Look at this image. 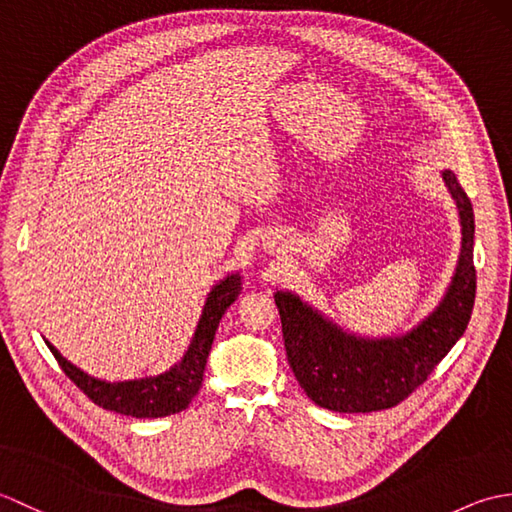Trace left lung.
<instances>
[{
    "mask_svg": "<svg viewBox=\"0 0 512 512\" xmlns=\"http://www.w3.org/2000/svg\"><path fill=\"white\" fill-rule=\"evenodd\" d=\"M442 180L458 206L462 246L444 297L411 330L361 336L341 328L297 292H275L288 363L314 405L339 413L394 407L427 380L464 334L475 303V217L455 173L444 169Z\"/></svg>",
    "mask_w": 512,
    "mask_h": 512,
    "instance_id": "8db88e82",
    "label": "left lung"
}]
</instances>
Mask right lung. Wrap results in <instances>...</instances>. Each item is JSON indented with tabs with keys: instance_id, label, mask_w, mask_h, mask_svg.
<instances>
[{
	"instance_id": "add662e5",
	"label": "right lung",
	"mask_w": 512,
	"mask_h": 512,
	"mask_svg": "<svg viewBox=\"0 0 512 512\" xmlns=\"http://www.w3.org/2000/svg\"><path fill=\"white\" fill-rule=\"evenodd\" d=\"M239 292H242V277H239V273H231L217 281L209 295H206L200 321L195 325L191 343L184 350L182 358L176 365H171L156 376L114 380V383H110V380L83 372L81 367L70 363L50 341H43H46L50 352L59 361L65 376L74 380V385L81 387L83 394H88V398L94 400L99 407L132 418L171 416V413L187 409L189 402L200 391L215 330L226 308L239 297Z\"/></svg>"
}]
</instances>
